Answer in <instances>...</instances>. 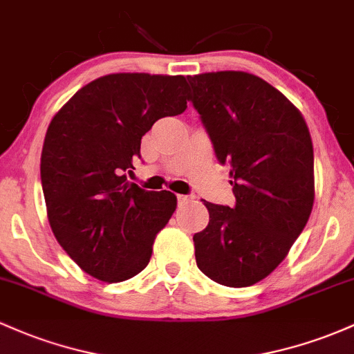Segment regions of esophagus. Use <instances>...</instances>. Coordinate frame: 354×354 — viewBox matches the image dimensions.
<instances>
[{
	"label": "esophagus",
	"instance_id": "obj_1",
	"mask_svg": "<svg viewBox=\"0 0 354 354\" xmlns=\"http://www.w3.org/2000/svg\"><path fill=\"white\" fill-rule=\"evenodd\" d=\"M176 198H178V203H180V205H185V203H188V201L192 200L193 196H189V195H178Z\"/></svg>",
	"mask_w": 354,
	"mask_h": 354
}]
</instances>
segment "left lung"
I'll use <instances>...</instances> for the list:
<instances>
[{
    "instance_id": "1",
    "label": "left lung",
    "mask_w": 354,
    "mask_h": 354,
    "mask_svg": "<svg viewBox=\"0 0 354 354\" xmlns=\"http://www.w3.org/2000/svg\"><path fill=\"white\" fill-rule=\"evenodd\" d=\"M192 102L230 165L235 207L205 201L209 221L193 236L198 269L228 287L266 279L304 230L314 203V153L304 118L284 94L247 72L188 77Z\"/></svg>"
}]
</instances>
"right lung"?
<instances>
[{
	"label": "right lung",
	"mask_w": 354,
	"mask_h": 354,
	"mask_svg": "<svg viewBox=\"0 0 354 354\" xmlns=\"http://www.w3.org/2000/svg\"><path fill=\"white\" fill-rule=\"evenodd\" d=\"M183 75L111 73L57 112L41 149L50 227L84 272L122 282L149 263L158 232L176 209L171 192L127 181L141 139L158 119L185 112Z\"/></svg>",
	"instance_id": "right-lung-1"
}]
</instances>
